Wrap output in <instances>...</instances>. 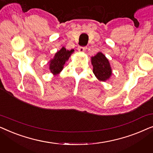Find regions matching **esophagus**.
<instances>
[{"label": "esophagus", "instance_id": "34e87169", "mask_svg": "<svg viewBox=\"0 0 153 153\" xmlns=\"http://www.w3.org/2000/svg\"><path fill=\"white\" fill-rule=\"evenodd\" d=\"M86 49H87L86 47H78L79 51H80V52H84L85 50H86Z\"/></svg>", "mask_w": 153, "mask_h": 153}]
</instances>
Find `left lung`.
<instances>
[{
    "instance_id": "8db88e82",
    "label": "left lung",
    "mask_w": 153,
    "mask_h": 153,
    "mask_svg": "<svg viewBox=\"0 0 153 153\" xmlns=\"http://www.w3.org/2000/svg\"><path fill=\"white\" fill-rule=\"evenodd\" d=\"M92 65L93 66V73L98 79L106 81L111 75V69L107 58L101 52L91 58Z\"/></svg>"
}]
</instances>
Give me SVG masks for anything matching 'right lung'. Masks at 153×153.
Instances as JSON below:
<instances>
[{"label":"right lung","instance_id":"add662e5","mask_svg":"<svg viewBox=\"0 0 153 153\" xmlns=\"http://www.w3.org/2000/svg\"><path fill=\"white\" fill-rule=\"evenodd\" d=\"M74 51V49L66 50L65 47H62L59 51L55 54L53 59L50 61V70L54 74H58L63 68V66L68 58H70L71 54Z\"/></svg>","mask_w":153,"mask_h":153}]
</instances>
